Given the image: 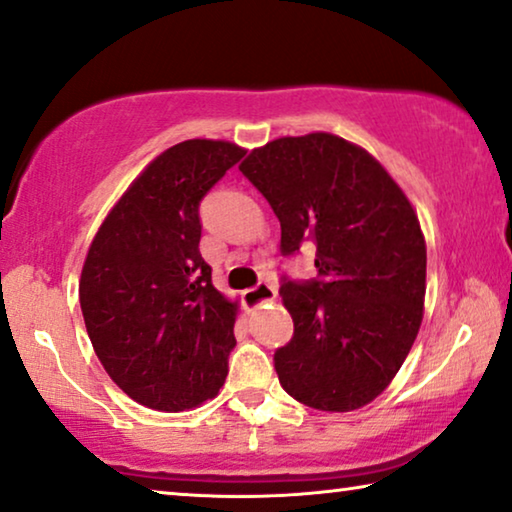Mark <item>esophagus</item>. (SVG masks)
I'll use <instances>...</instances> for the list:
<instances>
[{
  "label": "esophagus",
  "mask_w": 512,
  "mask_h": 512,
  "mask_svg": "<svg viewBox=\"0 0 512 512\" xmlns=\"http://www.w3.org/2000/svg\"><path fill=\"white\" fill-rule=\"evenodd\" d=\"M276 294H278L276 287L269 285V282H257L255 287H250L243 292V303H246L248 308H259L262 303L276 299Z\"/></svg>",
  "instance_id": "1"
}]
</instances>
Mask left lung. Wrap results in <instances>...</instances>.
<instances>
[{"instance_id": "left-lung-1", "label": "left lung", "mask_w": 512, "mask_h": 512, "mask_svg": "<svg viewBox=\"0 0 512 512\" xmlns=\"http://www.w3.org/2000/svg\"><path fill=\"white\" fill-rule=\"evenodd\" d=\"M239 170L280 220V253L317 248V278H280L294 319L273 354L280 386L312 409L363 407L421 329L427 255L416 211L368 151L331 133L280 137Z\"/></svg>"}]
</instances>
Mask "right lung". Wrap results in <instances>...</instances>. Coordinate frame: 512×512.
Wrapping results in <instances>:
<instances>
[{
    "instance_id": "add662e5",
    "label": "right lung",
    "mask_w": 512,
    "mask_h": 512,
    "mask_svg": "<svg viewBox=\"0 0 512 512\" xmlns=\"http://www.w3.org/2000/svg\"><path fill=\"white\" fill-rule=\"evenodd\" d=\"M246 156L232 142L163 151L103 220L80 278L98 361L121 391L158 411L216 398L236 345V303L200 255V202Z\"/></svg>"
}]
</instances>
